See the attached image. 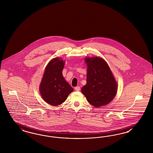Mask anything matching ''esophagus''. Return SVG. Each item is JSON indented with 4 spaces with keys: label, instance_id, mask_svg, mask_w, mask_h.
I'll list each match as a JSON object with an SVG mask.
<instances>
[{
    "label": "esophagus",
    "instance_id": "1",
    "mask_svg": "<svg viewBox=\"0 0 153 153\" xmlns=\"http://www.w3.org/2000/svg\"><path fill=\"white\" fill-rule=\"evenodd\" d=\"M74 89L76 91H80V87L79 86H76L74 88Z\"/></svg>",
    "mask_w": 153,
    "mask_h": 153
}]
</instances>
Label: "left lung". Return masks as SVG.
<instances>
[{
    "instance_id": "left-lung-1",
    "label": "left lung",
    "mask_w": 153,
    "mask_h": 153,
    "mask_svg": "<svg viewBox=\"0 0 153 153\" xmlns=\"http://www.w3.org/2000/svg\"><path fill=\"white\" fill-rule=\"evenodd\" d=\"M86 84L81 88L88 102L100 107L110 102L116 95L117 84L107 62L98 57H86Z\"/></svg>"
}]
</instances>
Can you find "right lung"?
Instances as JSON below:
<instances>
[{"label":"right lung","mask_w":153,"mask_h":153,"mask_svg":"<svg viewBox=\"0 0 153 153\" xmlns=\"http://www.w3.org/2000/svg\"><path fill=\"white\" fill-rule=\"evenodd\" d=\"M64 67V61L56 57L49 61L45 68L39 90L43 100L49 105H60L74 91L62 76Z\"/></svg>","instance_id":"1"}]
</instances>
